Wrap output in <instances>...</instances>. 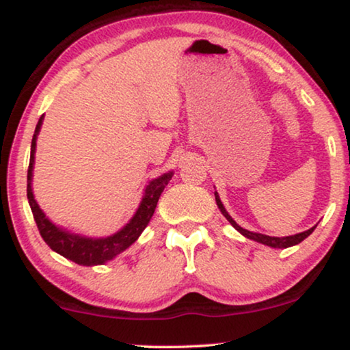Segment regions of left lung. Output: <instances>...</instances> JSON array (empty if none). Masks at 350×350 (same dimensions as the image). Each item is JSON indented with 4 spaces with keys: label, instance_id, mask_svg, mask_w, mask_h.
Returning <instances> with one entry per match:
<instances>
[{
    "label": "left lung",
    "instance_id": "left-lung-1",
    "mask_svg": "<svg viewBox=\"0 0 350 350\" xmlns=\"http://www.w3.org/2000/svg\"><path fill=\"white\" fill-rule=\"evenodd\" d=\"M215 199H217V205H218V208L221 210V213L224 215V217H226L228 221L231 223L232 226L236 228L239 232L243 234V236L248 237V239H252V241H256V242H260V243H265V245H267V247H272V248H286V247L296 245V243L303 242L304 239L308 237L309 234H312V231L315 229V226H314V228L308 229V231L299 232V234H295V236H288V237H271V236H265V234H258V232L247 231V229H243V228L239 226V224H237L236 221H234V219H232L231 217H229L226 210H224L223 204H221V200H219V198H218V194H217V193H215Z\"/></svg>",
    "mask_w": 350,
    "mask_h": 350
}]
</instances>
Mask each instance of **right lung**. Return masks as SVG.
Returning a JSON list of instances; mask_svg holds the SVG:
<instances>
[{"mask_svg":"<svg viewBox=\"0 0 350 350\" xmlns=\"http://www.w3.org/2000/svg\"><path fill=\"white\" fill-rule=\"evenodd\" d=\"M42 124V118L38 121L35 135L31 140V152H30V164H28V175H27V198L28 204H30L33 218H35L38 231H40L41 237L49 245L52 250L59 253V255L68 258V260L75 261L76 265L83 266H94V265H103L105 261L111 260L119 253L131 247L133 242L137 241L138 236L143 232V229L148 226L150 219L154 213L157 200H159L162 191L167 186V183L172 180V172L164 174L159 178L152 180L150 185L146 186L145 196H143L140 207H138L137 213L133 218L124 226L121 231L113 234V236L105 239H89L81 237L78 234H70L68 231L57 228L54 223H51L42 213L40 205L36 204L35 198H33L31 191V176H33V162H35V150H36V137L40 133Z\"/></svg>","mask_w":350,"mask_h":350,"instance_id":"right-lung-1","label":"right lung"}]
</instances>
